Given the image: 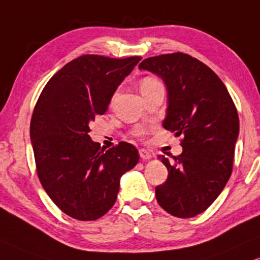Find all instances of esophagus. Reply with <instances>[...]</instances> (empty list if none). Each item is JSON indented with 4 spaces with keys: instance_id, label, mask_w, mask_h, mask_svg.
I'll use <instances>...</instances> for the list:
<instances>
[{
    "instance_id": "1",
    "label": "esophagus",
    "mask_w": 260,
    "mask_h": 260,
    "mask_svg": "<svg viewBox=\"0 0 260 260\" xmlns=\"http://www.w3.org/2000/svg\"><path fill=\"white\" fill-rule=\"evenodd\" d=\"M139 154H140V158L144 159V160L152 158V153H151L150 151H147V150H144V149L139 150Z\"/></svg>"
}]
</instances>
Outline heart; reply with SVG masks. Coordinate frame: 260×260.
Masks as SVG:
<instances>
[{
  "label": "heart",
  "mask_w": 260,
  "mask_h": 260,
  "mask_svg": "<svg viewBox=\"0 0 260 260\" xmlns=\"http://www.w3.org/2000/svg\"><path fill=\"white\" fill-rule=\"evenodd\" d=\"M158 84H160V83L158 80H156L154 78H150V77L144 78L143 80H141V83H140V91L143 92V91L147 90V88L152 87V86H154V85H158ZM143 133H144L143 129L136 131V134H138V136H141Z\"/></svg>",
  "instance_id": "obj_1"
}]
</instances>
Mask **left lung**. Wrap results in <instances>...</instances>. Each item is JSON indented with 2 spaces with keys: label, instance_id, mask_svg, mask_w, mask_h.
<instances>
[{
  "label": "left lung",
  "instance_id": "obj_1",
  "mask_svg": "<svg viewBox=\"0 0 260 260\" xmlns=\"http://www.w3.org/2000/svg\"><path fill=\"white\" fill-rule=\"evenodd\" d=\"M139 70L164 81L168 108L163 127L182 137V153L173 162L158 156L168 179L156 187V199L175 217H194L215 202L231 177L239 137L235 104L215 72L187 54L149 57Z\"/></svg>",
  "mask_w": 260,
  "mask_h": 260
}]
</instances>
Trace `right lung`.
I'll return each mask as SVG.
<instances>
[{
	"label": "right lung",
	"mask_w": 260,
	"mask_h": 260,
	"mask_svg": "<svg viewBox=\"0 0 260 260\" xmlns=\"http://www.w3.org/2000/svg\"><path fill=\"white\" fill-rule=\"evenodd\" d=\"M140 60L75 58L48 81L35 107L29 137L39 181L58 209L79 221L106 215L116 202L121 176L139 160L132 144L106 150L88 132Z\"/></svg>",
	"instance_id": "add662e5"
}]
</instances>
